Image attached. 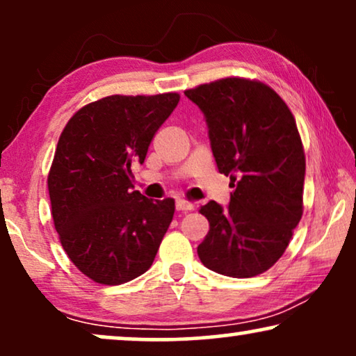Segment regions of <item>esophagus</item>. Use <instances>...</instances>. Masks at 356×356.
Listing matches in <instances>:
<instances>
[{"instance_id": "obj_1", "label": "esophagus", "mask_w": 356, "mask_h": 356, "mask_svg": "<svg viewBox=\"0 0 356 356\" xmlns=\"http://www.w3.org/2000/svg\"><path fill=\"white\" fill-rule=\"evenodd\" d=\"M175 207H177V211H183V212H186V211H193V209H194V204H193V202L184 201V199H178L177 204H175Z\"/></svg>"}]
</instances>
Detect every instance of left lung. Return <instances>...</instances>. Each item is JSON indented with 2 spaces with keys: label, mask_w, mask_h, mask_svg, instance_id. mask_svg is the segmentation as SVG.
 <instances>
[{
  "label": "left lung",
  "mask_w": 356,
  "mask_h": 356,
  "mask_svg": "<svg viewBox=\"0 0 356 356\" xmlns=\"http://www.w3.org/2000/svg\"><path fill=\"white\" fill-rule=\"evenodd\" d=\"M207 123L218 172L232 179L230 202L209 201L199 259L217 274L246 279L275 264L303 213L305 152L289 106L270 87L227 77L184 92Z\"/></svg>",
  "instance_id": "left-lung-1"
}]
</instances>
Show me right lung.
I'll use <instances>...</instances> for the list:
<instances>
[{"instance_id": "add662e5", "label": "right lung", "mask_w": 356, "mask_h": 356, "mask_svg": "<svg viewBox=\"0 0 356 356\" xmlns=\"http://www.w3.org/2000/svg\"><path fill=\"white\" fill-rule=\"evenodd\" d=\"M178 94L110 95L82 106L58 140L48 175L63 250L97 284L120 285L152 266L172 223L173 199L152 201L131 184Z\"/></svg>"}]
</instances>
